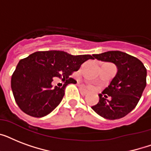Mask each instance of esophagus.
Masks as SVG:
<instances>
[{
	"label": "esophagus",
	"mask_w": 151,
	"mask_h": 151,
	"mask_svg": "<svg viewBox=\"0 0 151 151\" xmlns=\"http://www.w3.org/2000/svg\"><path fill=\"white\" fill-rule=\"evenodd\" d=\"M79 89H80L81 93V94H82V95L88 94V91L86 89H85V88L82 87V86H80V88H79Z\"/></svg>",
	"instance_id": "esophagus-1"
}]
</instances>
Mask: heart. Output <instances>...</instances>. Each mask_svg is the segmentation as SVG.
Segmentation results:
<instances>
[{"instance_id":"obj_1","label":"heart","mask_w":151,"mask_h":151,"mask_svg":"<svg viewBox=\"0 0 151 151\" xmlns=\"http://www.w3.org/2000/svg\"><path fill=\"white\" fill-rule=\"evenodd\" d=\"M88 88H92V85H89V86H88Z\"/></svg>"}]
</instances>
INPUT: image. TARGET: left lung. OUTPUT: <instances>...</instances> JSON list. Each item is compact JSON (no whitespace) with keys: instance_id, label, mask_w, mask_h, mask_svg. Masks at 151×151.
<instances>
[{"instance_id":"8db88e82","label":"left lung","mask_w":151,"mask_h":151,"mask_svg":"<svg viewBox=\"0 0 151 151\" xmlns=\"http://www.w3.org/2000/svg\"><path fill=\"white\" fill-rule=\"evenodd\" d=\"M93 56L110 62L117 73L110 85L99 95V101L92 110L109 120L124 117L136 107L147 85V69L136 57L120 51H109Z\"/></svg>"}]
</instances>
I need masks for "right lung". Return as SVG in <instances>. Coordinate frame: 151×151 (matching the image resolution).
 I'll return each instance as SVG.
<instances>
[{"label":"right lung","instance_id":"1","mask_svg":"<svg viewBox=\"0 0 151 151\" xmlns=\"http://www.w3.org/2000/svg\"><path fill=\"white\" fill-rule=\"evenodd\" d=\"M90 59H93L90 55H72L63 51H45L21 59L11 81L19 107L34 117L50 114L63 98L66 85L77 82L70 76ZM53 77L62 78L63 87L52 88Z\"/></svg>","mask_w":151,"mask_h":151}]
</instances>
